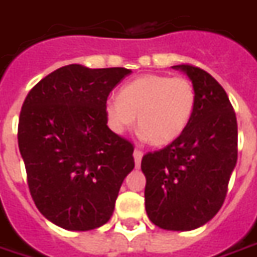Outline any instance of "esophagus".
Listing matches in <instances>:
<instances>
[{"instance_id": "esophagus-1", "label": "esophagus", "mask_w": 257, "mask_h": 257, "mask_svg": "<svg viewBox=\"0 0 257 257\" xmlns=\"http://www.w3.org/2000/svg\"><path fill=\"white\" fill-rule=\"evenodd\" d=\"M142 158H143L142 152L139 151V149H135V151H134V159H135L136 167L141 165V160H142Z\"/></svg>"}]
</instances>
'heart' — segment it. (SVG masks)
<instances>
[{"label":"heart","instance_id":"heart-1","mask_svg":"<svg viewBox=\"0 0 257 257\" xmlns=\"http://www.w3.org/2000/svg\"><path fill=\"white\" fill-rule=\"evenodd\" d=\"M195 91L183 77L145 74L122 85L119 95L104 101L108 128L123 135L136 122L141 135L156 146L176 141L194 112Z\"/></svg>","mask_w":257,"mask_h":257}]
</instances>
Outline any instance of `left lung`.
I'll return each mask as SVG.
<instances>
[{"label": "left lung", "instance_id": "obj_1", "mask_svg": "<svg viewBox=\"0 0 257 257\" xmlns=\"http://www.w3.org/2000/svg\"><path fill=\"white\" fill-rule=\"evenodd\" d=\"M195 91L194 112L184 132L165 149L142 159L145 207L166 231H193L222 207L238 160V123L229 98L207 71L180 64Z\"/></svg>", "mask_w": 257, "mask_h": 257}]
</instances>
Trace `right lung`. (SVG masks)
I'll return each instance as SVG.
<instances>
[{
    "label": "right lung",
    "mask_w": 257,
    "mask_h": 257,
    "mask_svg": "<svg viewBox=\"0 0 257 257\" xmlns=\"http://www.w3.org/2000/svg\"><path fill=\"white\" fill-rule=\"evenodd\" d=\"M132 71L69 64L42 78L21 109L18 145L38 209L67 231L109 221L134 146L108 128L104 101Z\"/></svg>",
    "instance_id": "1"
}]
</instances>
